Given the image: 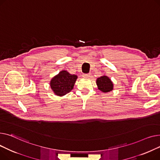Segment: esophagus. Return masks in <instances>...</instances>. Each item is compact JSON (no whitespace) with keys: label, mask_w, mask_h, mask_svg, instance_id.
Masks as SVG:
<instances>
[{"label":"esophagus","mask_w":160,"mask_h":160,"mask_svg":"<svg viewBox=\"0 0 160 160\" xmlns=\"http://www.w3.org/2000/svg\"><path fill=\"white\" fill-rule=\"evenodd\" d=\"M82 76L84 78H90L91 76V73H84L82 75Z\"/></svg>","instance_id":"1"}]
</instances>
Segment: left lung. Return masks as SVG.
Listing matches in <instances>:
<instances>
[{
  "mask_svg": "<svg viewBox=\"0 0 160 160\" xmlns=\"http://www.w3.org/2000/svg\"><path fill=\"white\" fill-rule=\"evenodd\" d=\"M99 90L103 92H108L113 89V83L111 80L105 76L98 78L96 81Z\"/></svg>",
  "mask_w": 160,
  "mask_h": 160,
  "instance_id": "1",
  "label": "left lung"
}]
</instances>
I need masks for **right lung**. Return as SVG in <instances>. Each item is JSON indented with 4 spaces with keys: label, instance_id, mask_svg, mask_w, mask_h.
Listing matches in <instances>:
<instances>
[{
    "label": "right lung",
    "instance_id": "obj_1",
    "mask_svg": "<svg viewBox=\"0 0 160 160\" xmlns=\"http://www.w3.org/2000/svg\"><path fill=\"white\" fill-rule=\"evenodd\" d=\"M78 78L76 75H72L68 72L62 70L52 78L50 87L56 95L62 96L70 92Z\"/></svg>",
    "mask_w": 160,
    "mask_h": 160
}]
</instances>
